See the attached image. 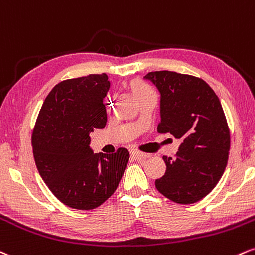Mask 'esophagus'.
Here are the masks:
<instances>
[{
    "mask_svg": "<svg viewBox=\"0 0 255 255\" xmlns=\"http://www.w3.org/2000/svg\"><path fill=\"white\" fill-rule=\"evenodd\" d=\"M130 154H131V156L134 157V158H138V160H143V158L148 157V155L143 154V152L136 150V149H131Z\"/></svg>",
    "mask_w": 255,
    "mask_h": 255,
    "instance_id": "1",
    "label": "esophagus"
}]
</instances>
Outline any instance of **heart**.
Listing matches in <instances>:
<instances>
[{
  "label": "heart",
  "instance_id": "obj_1",
  "mask_svg": "<svg viewBox=\"0 0 255 255\" xmlns=\"http://www.w3.org/2000/svg\"><path fill=\"white\" fill-rule=\"evenodd\" d=\"M128 88H130V91L132 93L134 99H136L138 103L140 100H143V99L151 97V95H155L154 89H152L149 85H146V83L142 82V81L139 80L131 81L130 85H128Z\"/></svg>",
  "mask_w": 255,
  "mask_h": 255
}]
</instances>
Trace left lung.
I'll return each mask as SVG.
<instances>
[{"label": "left lung", "mask_w": 255, "mask_h": 255, "mask_svg": "<svg viewBox=\"0 0 255 255\" xmlns=\"http://www.w3.org/2000/svg\"><path fill=\"white\" fill-rule=\"evenodd\" d=\"M145 80L160 92L157 131L180 139L175 158L163 157L166 173L155 186L178 204L203 199L228 162L230 133L220 99L205 81L174 71H151Z\"/></svg>", "instance_id": "obj_1"}]
</instances>
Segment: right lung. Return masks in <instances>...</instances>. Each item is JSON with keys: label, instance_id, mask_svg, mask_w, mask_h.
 <instances>
[{"label": "right lung", "instance_id": "1", "mask_svg": "<svg viewBox=\"0 0 255 255\" xmlns=\"http://www.w3.org/2000/svg\"><path fill=\"white\" fill-rule=\"evenodd\" d=\"M106 74L59 82L45 99L32 134L33 156L46 186L63 204L92 210L115 193L127 168L128 149L94 154L89 134L105 128Z\"/></svg>", "mask_w": 255, "mask_h": 255}]
</instances>
